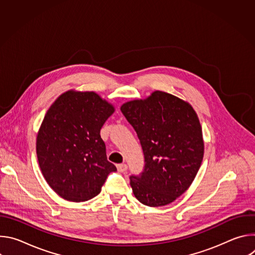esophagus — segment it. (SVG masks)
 <instances>
[{
  "label": "esophagus",
  "instance_id": "esophagus-1",
  "mask_svg": "<svg viewBox=\"0 0 255 255\" xmlns=\"http://www.w3.org/2000/svg\"><path fill=\"white\" fill-rule=\"evenodd\" d=\"M117 169H118V171H120V172H124V171L127 170V164H125V163L117 164Z\"/></svg>",
  "mask_w": 255,
  "mask_h": 255
}]
</instances>
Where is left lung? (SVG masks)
Listing matches in <instances>:
<instances>
[{"instance_id":"obj_1","label":"left lung","mask_w":255,"mask_h":255,"mask_svg":"<svg viewBox=\"0 0 255 255\" xmlns=\"http://www.w3.org/2000/svg\"><path fill=\"white\" fill-rule=\"evenodd\" d=\"M121 111L135 129L145 158L141 175L130 177L135 198L149 207L170 204L190 188L203 160L196 111L189 102L162 91L128 101Z\"/></svg>"}]
</instances>
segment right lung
I'll return each instance as SVG.
<instances>
[{
	"label": "right lung",
	"mask_w": 255,
	"mask_h": 255,
	"mask_svg": "<svg viewBox=\"0 0 255 255\" xmlns=\"http://www.w3.org/2000/svg\"><path fill=\"white\" fill-rule=\"evenodd\" d=\"M115 106L96 92L68 90L49 107L36 136V153L49 187L69 202L102 190L116 166L107 160L100 131Z\"/></svg>",
	"instance_id": "obj_1"
}]
</instances>
